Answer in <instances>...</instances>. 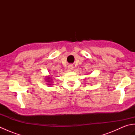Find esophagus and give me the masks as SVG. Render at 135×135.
<instances>
[{"instance_id":"esophagus-1","label":"esophagus","mask_w":135,"mask_h":135,"mask_svg":"<svg viewBox=\"0 0 135 135\" xmlns=\"http://www.w3.org/2000/svg\"><path fill=\"white\" fill-rule=\"evenodd\" d=\"M73 65H68V70H69V71H71L73 70Z\"/></svg>"}]
</instances>
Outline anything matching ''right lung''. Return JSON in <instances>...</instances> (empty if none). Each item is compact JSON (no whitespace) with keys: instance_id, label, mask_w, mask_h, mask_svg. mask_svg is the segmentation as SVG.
<instances>
[{"instance_id":"1","label":"right lung","mask_w":135,"mask_h":135,"mask_svg":"<svg viewBox=\"0 0 135 135\" xmlns=\"http://www.w3.org/2000/svg\"><path fill=\"white\" fill-rule=\"evenodd\" d=\"M47 79H48L47 80V82H50V78H49V77L48 78H47Z\"/></svg>"}]
</instances>
